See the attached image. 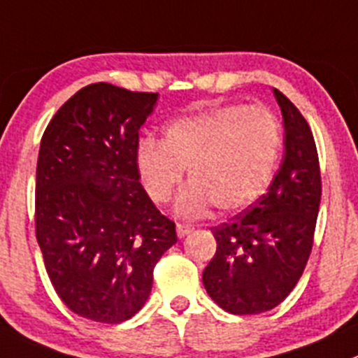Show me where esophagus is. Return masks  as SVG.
<instances>
[{"instance_id": "esophagus-1", "label": "esophagus", "mask_w": 358, "mask_h": 358, "mask_svg": "<svg viewBox=\"0 0 358 358\" xmlns=\"http://www.w3.org/2000/svg\"><path fill=\"white\" fill-rule=\"evenodd\" d=\"M190 231H192V225L176 224V234H178V238H185Z\"/></svg>"}]
</instances>
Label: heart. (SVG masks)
Returning a JSON list of instances; mask_svg holds the SVG:
<instances>
[{
	"instance_id": "obj_1",
	"label": "heart",
	"mask_w": 358,
	"mask_h": 358,
	"mask_svg": "<svg viewBox=\"0 0 358 358\" xmlns=\"http://www.w3.org/2000/svg\"><path fill=\"white\" fill-rule=\"evenodd\" d=\"M282 145V124L271 110L220 106L171 120L164 140L141 138L136 169L148 196L168 203L187 168L190 183L176 199L178 215L197 217L211 204L232 213L252 206L271 185Z\"/></svg>"
}]
</instances>
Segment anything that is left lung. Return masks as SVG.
<instances>
[{
	"instance_id": "left-lung-1",
	"label": "left lung",
	"mask_w": 358,
	"mask_h": 358,
	"mask_svg": "<svg viewBox=\"0 0 358 358\" xmlns=\"http://www.w3.org/2000/svg\"><path fill=\"white\" fill-rule=\"evenodd\" d=\"M282 110L285 155L267 192L253 206L211 229L217 252L203 271L208 296L232 315L278 306L299 282L313 246L322 183L310 126L287 96Z\"/></svg>"
}]
</instances>
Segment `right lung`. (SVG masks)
I'll use <instances>...</instances> for the list:
<instances>
[{"instance_id": "1", "label": "right lung", "mask_w": 358, "mask_h": 358, "mask_svg": "<svg viewBox=\"0 0 358 358\" xmlns=\"http://www.w3.org/2000/svg\"><path fill=\"white\" fill-rule=\"evenodd\" d=\"M159 94L91 83L59 108L36 164V239L62 303L120 324L147 303L154 267L176 238L140 182V127Z\"/></svg>"}]
</instances>
